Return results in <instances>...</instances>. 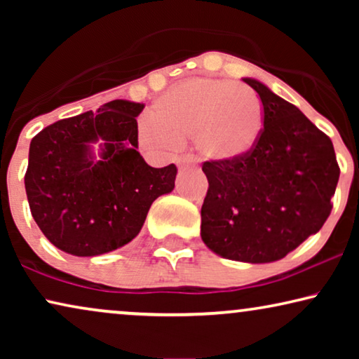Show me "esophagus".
Returning a JSON list of instances; mask_svg holds the SVG:
<instances>
[{
  "instance_id": "34e87169",
  "label": "esophagus",
  "mask_w": 359,
  "mask_h": 359,
  "mask_svg": "<svg viewBox=\"0 0 359 359\" xmlns=\"http://www.w3.org/2000/svg\"><path fill=\"white\" fill-rule=\"evenodd\" d=\"M194 163H196V161L191 155H183V156H180L178 160H176V165H178L180 170L186 168V166H193Z\"/></svg>"
}]
</instances>
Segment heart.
I'll return each instance as SVG.
<instances>
[{
	"label": "heart",
	"mask_w": 359,
	"mask_h": 359,
	"mask_svg": "<svg viewBox=\"0 0 359 359\" xmlns=\"http://www.w3.org/2000/svg\"><path fill=\"white\" fill-rule=\"evenodd\" d=\"M151 124L140 127L150 147L171 149L194 140L203 158L240 161L257 149L264 111L252 90L233 81L191 78L161 95L150 109Z\"/></svg>",
	"instance_id": "heart-1"
}]
</instances>
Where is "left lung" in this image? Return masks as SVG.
Returning a JSON list of instances; mask_svg holds the SVG:
<instances>
[{"instance_id":"8db88e82","label":"left lung","mask_w":359,"mask_h":359,"mask_svg":"<svg viewBox=\"0 0 359 359\" xmlns=\"http://www.w3.org/2000/svg\"><path fill=\"white\" fill-rule=\"evenodd\" d=\"M242 80L262 100L263 134L247 158L203 165L201 238L222 258L271 263L322 229L340 168L332 140L299 107L255 78Z\"/></svg>"}]
</instances>
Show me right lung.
<instances>
[{
  "mask_svg": "<svg viewBox=\"0 0 359 359\" xmlns=\"http://www.w3.org/2000/svg\"><path fill=\"white\" fill-rule=\"evenodd\" d=\"M144 102L114 100L39 132L29 147L26 194L48 242L100 257L132 242L151 203L175 189L176 166L154 168L139 149Z\"/></svg>",
  "mask_w": 359,
  "mask_h": 359,
  "instance_id": "obj_1",
  "label": "right lung"
}]
</instances>
